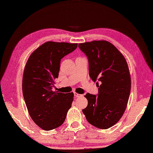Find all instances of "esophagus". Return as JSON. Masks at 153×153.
Listing matches in <instances>:
<instances>
[{"instance_id": "esophagus-1", "label": "esophagus", "mask_w": 153, "mask_h": 153, "mask_svg": "<svg viewBox=\"0 0 153 153\" xmlns=\"http://www.w3.org/2000/svg\"><path fill=\"white\" fill-rule=\"evenodd\" d=\"M74 96H75L76 98H78V97H80V96H82V94H78V93H76V92H75V93H74Z\"/></svg>"}]
</instances>
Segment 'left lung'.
<instances>
[{
	"mask_svg": "<svg viewBox=\"0 0 153 153\" xmlns=\"http://www.w3.org/2000/svg\"><path fill=\"white\" fill-rule=\"evenodd\" d=\"M89 61V73L96 82L98 95L87 93V121L100 129L116 124L126 110L131 90V77L123 54L107 41L78 44Z\"/></svg>",
	"mask_w": 153,
	"mask_h": 153,
	"instance_id": "left-lung-1",
	"label": "left lung"
}]
</instances>
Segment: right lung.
<instances>
[{
    "mask_svg": "<svg viewBox=\"0 0 153 153\" xmlns=\"http://www.w3.org/2000/svg\"><path fill=\"white\" fill-rule=\"evenodd\" d=\"M77 43L48 41L34 51L27 61L22 91L29 114L41 129L52 130L64 122L73 100V92L52 91L61 59L73 52Z\"/></svg>",
    "mask_w": 153,
    "mask_h": 153,
    "instance_id": "right-lung-1",
    "label": "right lung"
}]
</instances>
